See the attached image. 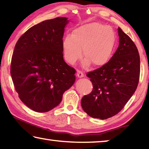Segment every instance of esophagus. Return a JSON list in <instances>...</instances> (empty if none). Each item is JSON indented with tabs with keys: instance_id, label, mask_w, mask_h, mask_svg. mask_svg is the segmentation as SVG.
<instances>
[{
	"instance_id": "34e87169",
	"label": "esophagus",
	"mask_w": 149,
	"mask_h": 149,
	"mask_svg": "<svg viewBox=\"0 0 149 149\" xmlns=\"http://www.w3.org/2000/svg\"><path fill=\"white\" fill-rule=\"evenodd\" d=\"M77 77L79 78H82L84 77V73L82 71H81V70H77Z\"/></svg>"
}]
</instances>
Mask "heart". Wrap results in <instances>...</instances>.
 <instances>
[{
    "mask_svg": "<svg viewBox=\"0 0 149 149\" xmlns=\"http://www.w3.org/2000/svg\"><path fill=\"white\" fill-rule=\"evenodd\" d=\"M116 42V35L111 26L98 22L82 25L74 29L72 35H68L63 41L65 60L74 65L82 54V64L88 67H102L108 63Z\"/></svg>",
    "mask_w": 149,
    "mask_h": 149,
    "instance_id": "heart-1",
    "label": "heart"
}]
</instances>
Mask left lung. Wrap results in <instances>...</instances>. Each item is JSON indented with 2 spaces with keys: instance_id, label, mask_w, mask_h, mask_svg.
Instances as JSON below:
<instances>
[{
  "instance_id": "left-lung-1",
  "label": "left lung",
  "mask_w": 149,
  "mask_h": 149,
  "mask_svg": "<svg viewBox=\"0 0 149 149\" xmlns=\"http://www.w3.org/2000/svg\"><path fill=\"white\" fill-rule=\"evenodd\" d=\"M119 45L106 65L89 72L93 89L81 99V106L93 118L107 119L116 114L135 92L140 75L138 49L127 34L118 28Z\"/></svg>"
}]
</instances>
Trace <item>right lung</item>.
<instances>
[{
    "mask_svg": "<svg viewBox=\"0 0 149 149\" xmlns=\"http://www.w3.org/2000/svg\"><path fill=\"white\" fill-rule=\"evenodd\" d=\"M68 21L57 17L34 25L15 47L11 77L20 99L34 111L45 113L58 106L74 83L76 70L64 61L62 47Z\"/></svg>",
    "mask_w": 149,
    "mask_h": 149,
    "instance_id": "right-lung-1",
    "label": "right lung"
}]
</instances>
